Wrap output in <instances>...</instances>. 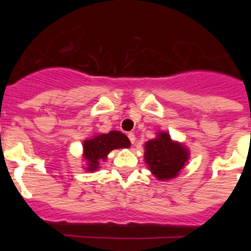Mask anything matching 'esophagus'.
Masks as SVG:
<instances>
[{"instance_id":"1","label":"esophagus","mask_w":251,"mask_h":251,"mask_svg":"<svg viewBox=\"0 0 251 251\" xmlns=\"http://www.w3.org/2000/svg\"><path fill=\"white\" fill-rule=\"evenodd\" d=\"M127 136H128V138H130L131 143H132V144H135V142H136V136H135V133L130 132V133H128Z\"/></svg>"}]
</instances>
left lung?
I'll list each match as a JSON object with an SVG mask.
<instances>
[{
	"label": "left lung",
	"mask_w": 251,
	"mask_h": 251,
	"mask_svg": "<svg viewBox=\"0 0 251 251\" xmlns=\"http://www.w3.org/2000/svg\"><path fill=\"white\" fill-rule=\"evenodd\" d=\"M188 160V148L174 141L170 133L165 131H159L155 138L144 143V161L147 168L159 181L176 178Z\"/></svg>",
	"instance_id": "8db88e82"
}]
</instances>
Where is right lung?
<instances>
[{"instance_id": "right-lung-1", "label": "right lung", "mask_w": 251, "mask_h": 251, "mask_svg": "<svg viewBox=\"0 0 251 251\" xmlns=\"http://www.w3.org/2000/svg\"><path fill=\"white\" fill-rule=\"evenodd\" d=\"M131 146L127 136L120 131H110L108 133H97L87 138L82 143V160L85 161L83 169L88 173L97 171L100 168V161H105L108 154L114 149L128 148Z\"/></svg>"}]
</instances>
